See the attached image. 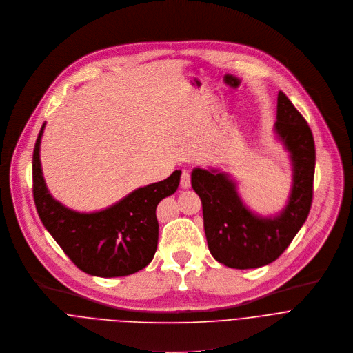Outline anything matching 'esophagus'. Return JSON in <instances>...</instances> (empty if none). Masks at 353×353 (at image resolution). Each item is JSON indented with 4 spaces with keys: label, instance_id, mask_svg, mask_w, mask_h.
Returning a JSON list of instances; mask_svg holds the SVG:
<instances>
[{
    "label": "esophagus",
    "instance_id": "1",
    "mask_svg": "<svg viewBox=\"0 0 353 353\" xmlns=\"http://www.w3.org/2000/svg\"><path fill=\"white\" fill-rule=\"evenodd\" d=\"M181 188L182 189H189L190 188V172L183 170L181 174Z\"/></svg>",
    "mask_w": 353,
    "mask_h": 353
}]
</instances>
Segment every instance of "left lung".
Listing matches in <instances>:
<instances>
[{
  "mask_svg": "<svg viewBox=\"0 0 353 353\" xmlns=\"http://www.w3.org/2000/svg\"><path fill=\"white\" fill-rule=\"evenodd\" d=\"M275 130L291 153L294 185L287 207L276 217L260 219L243 205L225 174L196 168L192 188L203 205L210 253L221 264L245 270L272 263L305 224L313 201L316 148L310 126L291 100L278 93Z\"/></svg>",
  "mask_w": 353,
  "mask_h": 353,
  "instance_id": "left-lung-1",
  "label": "left lung"
}]
</instances>
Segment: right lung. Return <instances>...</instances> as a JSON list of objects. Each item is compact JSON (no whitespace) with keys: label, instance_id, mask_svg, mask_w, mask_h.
I'll use <instances>...</instances> for the list:
<instances>
[{"label":"right lung","instance_id":"1","mask_svg":"<svg viewBox=\"0 0 353 353\" xmlns=\"http://www.w3.org/2000/svg\"><path fill=\"white\" fill-rule=\"evenodd\" d=\"M43 129L44 123L33 150V199L46 230L86 274L111 278L145 268L157 250V204L178 189L181 171L136 189L103 211L81 214L54 200L46 188L39 157Z\"/></svg>","mask_w":353,"mask_h":353}]
</instances>
